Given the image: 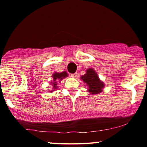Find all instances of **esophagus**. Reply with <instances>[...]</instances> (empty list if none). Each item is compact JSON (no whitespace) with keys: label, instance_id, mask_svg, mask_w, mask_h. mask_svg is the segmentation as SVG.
Masks as SVG:
<instances>
[{"label":"esophagus","instance_id":"esophagus-1","mask_svg":"<svg viewBox=\"0 0 147 147\" xmlns=\"http://www.w3.org/2000/svg\"><path fill=\"white\" fill-rule=\"evenodd\" d=\"M71 77L73 78H77V77H78V73H74V74H72L71 75Z\"/></svg>","mask_w":147,"mask_h":147}]
</instances>
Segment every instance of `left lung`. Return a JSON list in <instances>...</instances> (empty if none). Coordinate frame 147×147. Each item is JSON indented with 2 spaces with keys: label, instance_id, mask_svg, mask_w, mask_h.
Returning <instances> with one entry per match:
<instances>
[{
  "label": "left lung",
  "instance_id": "left-lung-1",
  "mask_svg": "<svg viewBox=\"0 0 147 147\" xmlns=\"http://www.w3.org/2000/svg\"><path fill=\"white\" fill-rule=\"evenodd\" d=\"M80 78L87 86L88 92L92 94H100L105 86L103 82L100 80L98 74L92 67L86 69V73Z\"/></svg>",
  "mask_w": 147,
  "mask_h": 147
}]
</instances>
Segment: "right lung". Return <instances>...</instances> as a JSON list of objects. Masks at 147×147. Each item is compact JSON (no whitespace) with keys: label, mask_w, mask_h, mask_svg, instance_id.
Returning <instances> with one entry per match:
<instances>
[{"label":"right lung","mask_w":147,"mask_h":147,"mask_svg":"<svg viewBox=\"0 0 147 147\" xmlns=\"http://www.w3.org/2000/svg\"><path fill=\"white\" fill-rule=\"evenodd\" d=\"M68 76L67 72L66 71H63L62 72H54L53 74L52 75V78H53V81L51 82L52 86V89H51L50 92H53L54 91L58 89V82H61L62 80L64 78H67Z\"/></svg>","instance_id":"1"}]
</instances>
